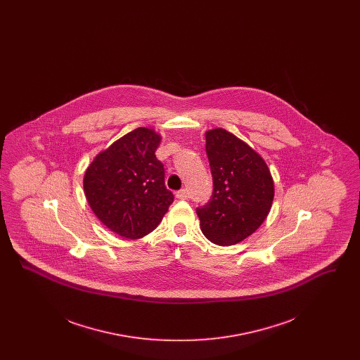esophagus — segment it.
Listing matches in <instances>:
<instances>
[{
    "label": "esophagus",
    "mask_w": 360,
    "mask_h": 360,
    "mask_svg": "<svg viewBox=\"0 0 360 360\" xmlns=\"http://www.w3.org/2000/svg\"><path fill=\"white\" fill-rule=\"evenodd\" d=\"M175 197H176V198H179V200H188V188H181L179 191H176V193H175Z\"/></svg>",
    "instance_id": "1"
}]
</instances>
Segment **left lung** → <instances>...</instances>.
<instances>
[{
  "label": "left lung",
  "mask_w": 360,
  "mask_h": 360,
  "mask_svg": "<svg viewBox=\"0 0 360 360\" xmlns=\"http://www.w3.org/2000/svg\"><path fill=\"white\" fill-rule=\"evenodd\" d=\"M213 193L197 207L201 231L219 245L252 235L266 220L274 200V181L263 158L223 128L205 134Z\"/></svg>",
  "instance_id": "left-lung-1"
}]
</instances>
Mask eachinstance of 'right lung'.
I'll return each instance as SVG.
<instances>
[{
	"mask_svg": "<svg viewBox=\"0 0 360 360\" xmlns=\"http://www.w3.org/2000/svg\"><path fill=\"white\" fill-rule=\"evenodd\" d=\"M160 135L136 128L97 155L84 178L89 205L100 221L127 239H140L162 221L174 201L155 151Z\"/></svg>",
	"mask_w": 360,
	"mask_h": 360,
	"instance_id": "1",
	"label": "right lung"
}]
</instances>
